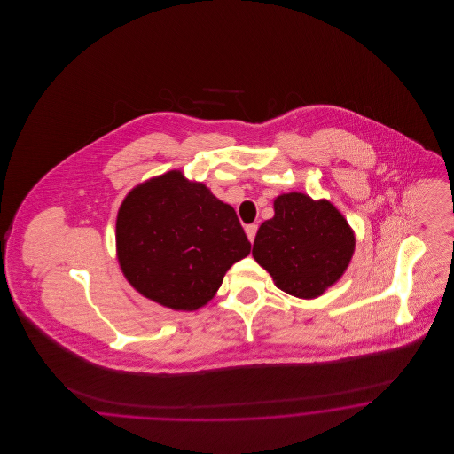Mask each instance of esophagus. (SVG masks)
<instances>
[{
  "label": "esophagus",
  "mask_w": 454,
  "mask_h": 454,
  "mask_svg": "<svg viewBox=\"0 0 454 454\" xmlns=\"http://www.w3.org/2000/svg\"><path fill=\"white\" fill-rule=\"evenodd\" d=\"M257 230H259V226L257 224H248V226H245V231H247V237L250 241H254L255 239V235H257Z\"/></svg>",
  "instance_id": "1"
}]
</instances>
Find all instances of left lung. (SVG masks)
Masks as SVG:
<instances>
[{
    "mask_svg": "<svg viewBox=\"0 0 454 454\" xmlns=\"http://www.w3.org/2000/svg\"><path fill=\"white\" fill-rule=\"evenodd\" d=\"M276 215L262 223L252 255L276 286L311 300L340 279L354 254V233L328 202L291 192L274 200Z\"/></svg>",
    "mask_w": 454,
    "mask_h": 454,
    "instance_id": "1",
    "label": "left lung"
}]
</instances>
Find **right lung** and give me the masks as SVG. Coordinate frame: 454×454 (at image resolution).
<instances>
[{"instance_id": "1", "label": "right lung", "mask_w": 454, "mask_h": 454, "mask_svg": "<svg viewBox=\"0 0 454 454\" xmlns=\"http://www.w3.org/2000/svg\"><path fill=\"white\" fill-rule=\"evenodd\" d=\"M115 239L128 281L153 301L184 311L209 301L226 270L252 248L235 209L180 172L129 192Z\"/></svg>"}]
</instances>
